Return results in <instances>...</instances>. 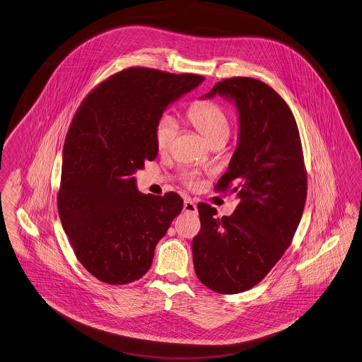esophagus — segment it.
<instances>
[{"mask_svg": "<svg viewBox=\"0 0 362 362\" xmlns=\"http://www.w3.org/2000/svg\"><path fill=\"white\" fill-rule=\"evenodd\" d=\"M183 211H185V212H189V214H197V205H195L192 199H185Z\"/></svg>", "mask_w": 362, "mask_h": 362, "instance_id": "obj_1", "label": "esophagus"}]
</instances>
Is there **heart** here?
I'll use <instances>...</instances> for the list:
<instances>
[{
  "label": "heart",
  "mask_w": 362,
  "mask_h": 362,
  "mask_svg": "<svg viewBox=\"0 0 362 362\" xmlns=\"http://www.w3.org/2000/svg\"><path fill=\"white\" fill-rule=\"evenodd\" d=\"M189 118L193 122L199 134L208 140V143L226 141L230 134V115L227 110L215 102H199L194 105L190 112ZM177 122L176 119L164 114L156 127V143L160 151H165L176 136ZM187 183L195 186L198 179L195 175H187Z\"/></svg>",
  "instance_id": "obj_1"
}]
</instances>
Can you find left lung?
Wrapping results in <instances>:
<instances>
[{"label": "left lung", "mask_w": 362, "mask_h": 362, "mask_svg": "<svg viewBox=\"0 0 362 362\" xmlns=\"http://www.w3.org/2000/svg\"><path fill=\"white\" fill-rule=\"evenodd\" d=\"M222 96L238 112V140L216 190L240 199L218 218L198 204L201 230L193 240L195 274L218 293L248 291L267 276L289 247L303 215L307 176L298 124L289 106L267 83L233 77L202 99Z\"/></svg>", "instance_id": "obj_1"}]
</instances>
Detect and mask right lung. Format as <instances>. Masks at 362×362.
<instances>
[{"instance_id": "add662e5", "label": "right lung", "mask_w": 362, "mask_h": 362, "mask_svg": "<svg viewBox=\"0 0 362 362\" xmlns=\"http://www.w3.org/2000/svg\"><path fill=\"white\" fill-rule=\"evenodd\" d=\"M202 81L197 74L131 67L96 86L74 115L63 146L57 209L77 259L93 277L112 285L143 277L182 212L180 195L143 194L134 173L158 154L163 112Z\"/></svg>"}]
</instances>
